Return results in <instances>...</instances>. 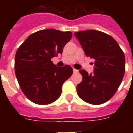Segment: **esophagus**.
<instances>
[{
    "label": "esophagus",
    "instance_id": "1",
    "mask_svg": "<svg viewBox=\"0 0 133 133\" xmlns=\"http://www.w3.org/2000/svg\"><path fill=\"white\" fill-rule=\"evenodd\" d=\"M73 72H74V73H78V70L75 69V68H73Z\"/></svg>",
    "mask_w": 133,
    "mask_h": 133
}]
</instances>
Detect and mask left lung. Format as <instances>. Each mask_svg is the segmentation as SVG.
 <instances>
[{
	"mask_svg": "<svg viewBox=\"0 0 133 133\" xmlns=\"http://www.w3.org/2000/svg\"><path fill=\"white\" fill-rule=\"evenodd\" d=\"M85 54L95 60L93 73L79 72L83 81L77 85L78 96L92 105L105 103L114 95L125 70L124 52L114 38L98 30L75 33Z\"/></svg>",
	"mask_w": 133,
	"mask_h": 133,
	"instance_id": "left-lung-1",
	"label": "left lung"
}]
</instances>
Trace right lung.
I'll use <instances>...</instances> for the list:
<instances>
[{
    "label": "right lung",
    "mask_w": 133,
    "mask_h": 133,
    "mask_svg": "<svg viewBox=\"0 0 133 133\" xmlns=\"http://www.w3.org/2000/svg\"><path fill=\"white\" fill-rule=\"evenodd\" d=\"M72 38L70 31L55 29L37 31L21 45L15 57V72L21 89L30 101L48 105L61 96L65 81L72 75L68 65L57 67L51 58L62 54Z\"/></svg>",
    "instance_id": "add662e5"
}]
</instances>
